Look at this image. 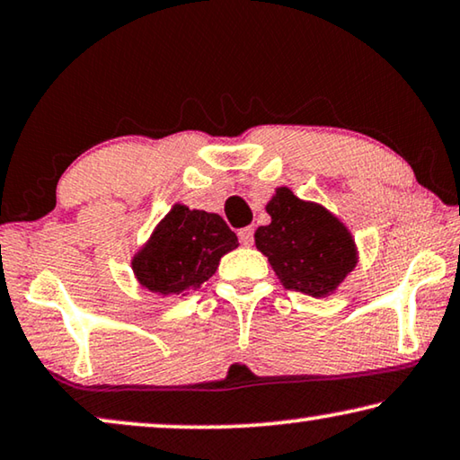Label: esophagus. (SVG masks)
I'll list each match as a JSON object with an SVG mask.
<instances>
[{"label":"esophagus","instance_id":"34e87169","mask_svg":"<svg viewBox=\"0 0 460 460\" xmlns=\"http://www.w3.org/2000/svg\"><path fill=\"white\" fill-rule=\"evenodd\" d=\"M252 234H255V230L251 228V226H246L241 232H238V238H241V243L244 246H251L252 244Z\"/></svg>","mask_w":460,"mask_h":460}]
</instances>
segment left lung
<instances>
[{"instance_id": "1", "label": "left lung", "mask_w": 460, "mask_h": 460, "mask_svg": "<svg viewBox=\"0 0 460 460\" xmlns=\"http://www.w3.org/2000/svg\"><path fill=\"white\" fill-rule=\"evenodd\" d=\"M265 211L271 222L259 226L255 244L288 290L328 296L355 270V238L323 205L279 186Z\"/></svg>"}]
</instances>
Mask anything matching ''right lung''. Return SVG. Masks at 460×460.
I'll return each instance as SVG.
<instances>
[{
    "mask_svg": "<svg viewBox=\"0 0 460 460\" xmlns=\"http://www.w3.org/2000/svg\"><path fill=\"white\" fill-rule=\"evenodd\" d=\"M236 246V234L217 214L176 203L132 257V271L155 295L184 296L201 288L216 274L219 259Z\"/></svg>",
    "mask_w": 460,
    "mask_h": 460,
    "instance_id": "obj_1",
    "label": "right lung"
}]
</instances>
